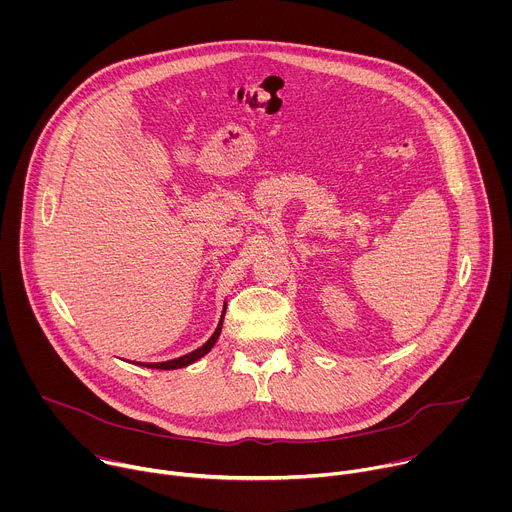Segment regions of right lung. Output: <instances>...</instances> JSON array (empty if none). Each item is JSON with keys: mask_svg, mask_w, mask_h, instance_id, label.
Instances as JSON below:
<instances>
[{"mask_svg": "<svg viewBox=\"0 0 512 512\" xmlns=\"http://www.w3.org/2000/svg\"><path fill=\"white\" fill-rule=\"evenodd\" d=\"M223 318H225V314H223ZM223 318H221V322H218L214 334H212L200 348H196V350H192L190 354H184V356H180V358H174V360H166V362H145V367H148V369H162V371H172V369L188 367V364H192L194 360L202 358V356L214 346V342L218 340V336H221V330H223Z\"/></svg>", "mask_w": 512, "mask_h": 512, "instance_id": "right-lung-1", "label": "right lung"}]
</instances>
